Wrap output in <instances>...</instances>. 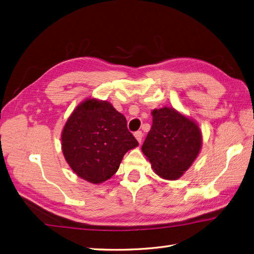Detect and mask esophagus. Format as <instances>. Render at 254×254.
<instances>
[{
    "instance_id": "obj_1",
    "label": "esophagus",
    "mask_w": 254,
    "mask_h": 254,
    "mask_svg": "<svg viewBox=\"0 0 254 254\" xmlns=\"http://www.w3.org/2000/svg\"><path fill=\"white\" fill-rule=\"evenodd\" d=\"M134 136H135V139L137 140V142H139V143L141 144V142H142V140H143V132H142V131H136V132L134 133Z\"/></svg>"
}]
</instances>
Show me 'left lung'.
<instances>
[{
  "mask_svg": "<svg viewBox=\"0 0 254 254\" xmlns=\"http://www.w3.org/2000/svg\"><path fill=\"white\" fill-rule=\"evenodd\" d=\"M201 144V131L196 123L164 107L152 111V126L142 151L158 176L176 180L193 164Z\"/></svg>",
  "mask_w": 254,
  "mask_h": 254,
  "instance_id": "obj_1",
  "label": "left lung"
}]
</instances>
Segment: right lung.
I'll use <instances>...</instances> for the list:
<instances>
[{
    "instance_id": "right-lung-1",
    "label": "right lung",
    "mask_w": 254,
    "mask_h": 254,
    "mask_svg": "<svg viewBox=\"0 0 254 254\" xmlns=\"http://www.w3.org/2000/svg\"><path fill=\"white\" fill-rule=\"evenodd\" d=\"M61 141L64 158L75 174L94 184L110 179L125 153L139 145L124 115L110 103L94 98L73 111Z\"/></svg>"
}]
</instances>
